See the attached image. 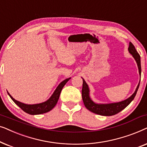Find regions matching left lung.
<instances>
[{"label":"left lung","instance_id":"8db88e82","mask_svg":"<svg viewBox=\"0 0 147 147\" xmlns=\"http://www.w3.org/2000/svg\"><path fill=\"white\" fill-rule=\"evenodd\" d=\"M128 51L131 55L133 56V57L135 59V61L137 63L138 72H139L140 76H141V65H140V55L136 51L135 47L133 45L131 42H130L129 47H128ZM140 85V82L138 83L137 87L134 94L127 99L124 100V101L120 102H116V103L111 104H96L92 100L90 97V90L88 88V84H86L85 80L83 79V86H82V100H83L84 104L85 105L86 108L90 111H91L93 113L96 114H99L102 116H112L114 114H118V112L122 111L124 109L132 100H134L135 97L136 92L138 91V87Z\"/></svg>","mask_w":147,"mask_h":147}]
</instances>
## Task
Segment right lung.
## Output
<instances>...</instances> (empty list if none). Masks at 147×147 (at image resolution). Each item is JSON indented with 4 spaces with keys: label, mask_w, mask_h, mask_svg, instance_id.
Masks as SVG:
<instances>
[{
    "label": "right lung",
    "mask_w": 147,
    "mask_h": 147,
    "mask_svg": "<svg viewBox=\"0 0 147 147\" xmlns=\"http://www.w3.org/2000/svg\"><path fill=\"white\" fill-rule=\"evenodd\" d=\"M71 79V78H67L65 80H63V82H61V83L59 84V86H57L56 88L55 92H53V94H52V96L48 99L47 101L42 102L40 104H26L24 103H22L21 102L17 101L14 99L12 96L10 95L9 93H8L10 97L13 101L17 104L18 106H19L24 112H25L26 113L31 114V115H36V114H41L46 113V112H49L50 110H51L53 108L55 107V106L57 104V102L59 100L60 94L62 89H63V86L65 85V84Z\"/></svg>",
    "instance_id": "add662e5"
}]
</instances>
